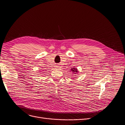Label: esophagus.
<instances>
[{
	"mask_svg": "<svg viewBox=\"0 0 125 125\" xmlns=\"http://www.w3.org/2000/svg\"><path fill=\"white\" fill-rule=\"evenodd\" d=\"M55 67H57V68H59V66H56Z\"/></svg>",
	"mask_w": 125,
	"mask_h": 125,
	"instance_id": "1",
	"label": "esophagus"
}]
</instances>
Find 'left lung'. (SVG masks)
I'll return each instance as SVG.
<instances>
[{
	"label": "left lung",
	"instance_id": "8db88e82",
	"mask_svg": "<svg viewBox=\"0 0 125 125\" xmlns=\"http://www.w3.org/2000/svg\"><path fill=\"white\" fill-rule=\"evenodd\" d=\"M71 72H72V73H73L74 74H76V73H78V71L77 70V68H76V67L72 68L71 69ZM75 75H74V76H75Z\"/></svg>",
	"mask_w": 125,
	"mask_h": 125
}]
</instances>
